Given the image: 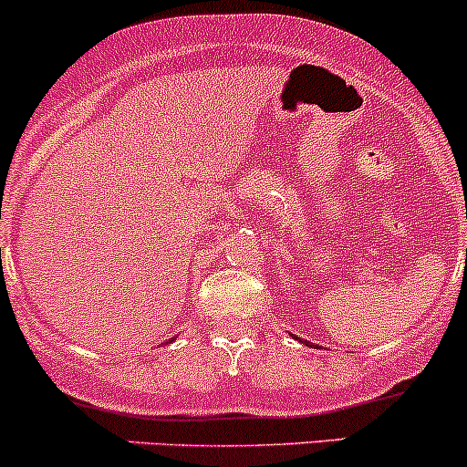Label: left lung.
<instances>
[{
  "label": "left lung",
  "instance_id": "left-lung-1",
  "mask_svg": "<svg viewBox=\"0 0 467 467\" xmlns=\"http://www.w3.org/2000/svg\"><path fill=\"white\" fill-rule=\"evenodd\" d=\"M304 344H306V347H316V344H311V342H304ZM317 348V347H316Z\"/></svg>",
  "mask_w": 467,
  "mask_h": 467
}]
</instances>
